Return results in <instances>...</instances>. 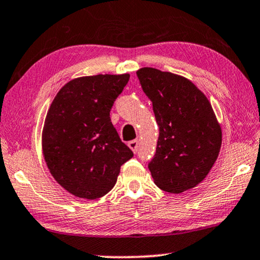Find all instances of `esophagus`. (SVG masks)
Returning <instances> with one entry per match:
<instances>
[{
  "instance_id": "esophagus-1",
  "label": "esophagus",
  "mask_w": 260,
  "mask_h": 260,
  "mask_svg": "<svg viewBox=\"0 0 260 260\" xmlns=\"http://www.w3.org/2000/svg\"><path fill=\"white\" fill-rule=\"evenodd\" d=\"M128 147H129L131 150L134 152V153H137L138 148H139V141H138V140L129 141V143H128Z\"/></svg>"
}]
</instances>
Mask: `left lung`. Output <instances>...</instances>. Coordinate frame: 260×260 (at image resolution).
<instances>
[{
  "label": "left lung",
  "mask_w": 260,
  "mask_h": 260,
  "mask_svg": "<svg viewBox=\"0 0 260 260\" xmlns=\"http://www.w3.org/2000/svg\"><path fill=\"white\" fill-rule=\"evenodd\" d=\"M137 75L159 127L157 151L148 164L155 185L171 193L195 188L209 174L222 143L209 100L181 75L153 68Z\"/></svg>",
  "instance_id": "1"
}]
</instances>
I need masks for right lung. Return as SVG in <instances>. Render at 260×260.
Masks as SVG:
<instances>
[{
	"instance_id": "right-lung-1",
	"label": "right lung",
	"mask_w": 260,
	"mask_h": 260,
	"mask_svg": "<svg viewBox=\"0 0 260 260\" xmlns=\"http://www.w3.org/2000/svg\"><path fill=\"white\" fill-rule=\"evenodd\" d=\"M128 81L129 74L74 78L48 108L41 134L44 159L55 182L76 197L105 196L121 165L133 157L109 115Z\"/></svg>"
}]
</instances>
